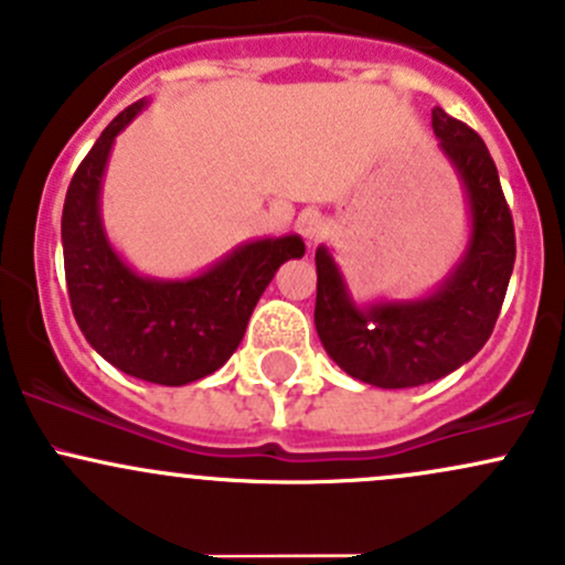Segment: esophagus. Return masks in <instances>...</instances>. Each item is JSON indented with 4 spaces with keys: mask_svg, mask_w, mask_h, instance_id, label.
<instances>
[{
    "mask_svg": "<svg viewBox=\"0 0 565 565\" xmlns=\"http://www.w3.org/2000/svg\"><path fill=\"white\" fill-rule=\"evenodd\" d=\"M299 234L305 236L307 244H318L326 236V217L316 209L305 212L299 217Z\"/></svg>",
    "mask_w": 565,
    "mask_h": 565,
    "instance_id": "obj_1",
    "label": "esophagus"
}]
</instances>
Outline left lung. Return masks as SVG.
<instances>
[{"label": "left lung", "mask_w": 565, "mask_h": 565, "mask_svg": "<svg viewBox=\"0 0 565 565\" xmlns=\"http://www.w3.org/2000/svg\"><path fill=\"white\" fill-rule=\"evenodd\" d=\"M433 130L462 177L473 214L468 253L455 275L427 299L359 310L329 249L316 253L318 337L348 375L370 386H422L470 362L495 329L514 269V220L490 149L444 108L433 110Z\"/></svg>", "instance_id": "obj_1"}]
</instances>
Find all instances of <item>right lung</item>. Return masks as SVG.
Segmentation results:
<instances>
[{
	"mask_svg": "<svg viewBox=\"0 0 565 565\" xmlns=\"http://www.w3.org/2000/svg\"><path fill=\"white\" fill-rule=\"evenodd\" d=\"M143 100L100 132L70 179L62 247L73 316L89 345L116 370L160 386H184L223 367L275 271L305 255L299 236L249 242L193 280L138 277L110 249L100 223V179L114 138Z\"/></svg>",
	"mask_w": 565,
	"mask_h": 565,
	"instance_id": "1",
	"label": "right lung"
}]
</instances>
